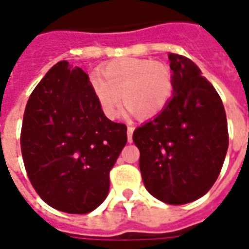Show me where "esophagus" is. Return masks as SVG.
<instances>
[{"mask_svg":"<svg viewBox=\"0 0 249 249\" xmlns=\"http://www.w3.org/2000/svg\"><path fill=\"white\" fill-rule=\"evenodd\" d=\"M133 130H135V128H133V126H128L126 135H128V141H129V142H132V136H133Z\"/></svg>","mask_w":249,"mask_h":249,"instance_id":"34e87169","label":"esophagus"}]
</instances>
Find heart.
<instances>
[{
	"instance_id": "b5f03b06",
	"label": "heart",
	"mask_w": 249,
	"mask_h": 249,
	"mask_svg": "<svg viewBox=\"0 0 249 249\" xmlns=\"http://www.w3.org/2000/svg\"><path fill=\"white\" fill-rule=\"evenodd\" d=\"M92 87L109 119L119 116L121 101L135 119H156L168 108L175 94L171 69L146 58H123L110 62L100 71V76L93 77Z\"/></svg>"
}]
</instances>
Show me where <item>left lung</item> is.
<instances>
[{"mask_svg":"<svg viewBox=\"0 0 249 249\" xmlns=\"http://www.w3.org/2000/svg\"><path fill=\"white\" fill-rule=\"evenodd\" d=\"M175 94L156 119L133 132L140 171L152 196L171 205L197 200L219 178L228 149L224 107L189 58L169 53Z\"/></svg>","mask_w":249,"mask_h":249,"instance_id":"8db88e82","label":"left lung"}]
</instances>
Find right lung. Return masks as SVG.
<instances>
[{
	"instance_id": "1",
	"label": "right lung",
	"mask_w": 249,
	"mask_h": 249,
	"mask_svg": "<svg viewBox=\"0 0 249 249\" xmlns=\"http://www.w3.org/2000/svg\"><path fill=\"white\" fill-rule=\"evenodd\" d=\"M125 144L126 125L107 119L81 68L57 62L30 94L21 152L30 183L52 208L78 214L97 208Z\"/></svg>"
}]
</instances>
